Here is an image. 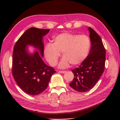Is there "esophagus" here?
<instances>
[{"instance_id": "obj_1", "label": "esophagus", "mask_w": 120, "mask_h": 120, "mask_svg": "<svg viewBox=\"0 0 120 120\" xmlns=\"http://www.w3.org/2000/svg\"><path fill=\"white\" fill-rule=\"evenodd\" d=\"M66 71H59V72L61 73H65Z\"/></svg>"}]
</instances>
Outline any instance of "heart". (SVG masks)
Here are the masks:
<instances>
[{
    "mask_svg": "<svg viewBox=\"0 0 120 120\" xmlns=\"http://www.w3.org/2000/svg\"><path fill=\"white\" fill-rule=\"evenodd\" d=\"M53 43L47 44L44 48V54L52 66L57 64L62 52V58L59 67L64 68L70 63L78 65L83 62L89 54L91 42L89 37L70 33H61L54 37Z\"/></svg>",
    "mask_w": 120,
    "mask_h": 120,
    "instance_id": "obj_1",
    "label": "heart"
}]
</instances>
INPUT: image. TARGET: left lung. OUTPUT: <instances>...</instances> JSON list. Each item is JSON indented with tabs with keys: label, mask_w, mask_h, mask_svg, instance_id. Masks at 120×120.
Here are the masks:
<instances>
[{
	"label": "left lung",
	"mask_w": 120,
	"mask_h": 120,
	"mask_svg": "<svg viewBox=\"0 0 120 120\" xmlns=\"http://www.w3.org/2000/svg\"><path fill=\"white\" fill-rule=\"evenodd\" d=\"M91 48L86 59L72 70L74 77L70 86L74 90L85 92L91 90L102 75L105 65V50L102 40L96 31L88 27Z\"/></svg>",
	"instance_id": "1"
}]
</instances>
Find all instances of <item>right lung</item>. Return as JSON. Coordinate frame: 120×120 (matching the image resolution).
Instances as JSON below:
<instances>
[{
  "instance_id": "right-lung-1",
  "label": "right lung",
  "mask_w": 120,
  "mask_h": 120,
  "mask_svg": "<svg viewBox=\"0 0 120 120\" xmlns=\"http://www.w3.org/2000/svg\"><path fill=\"white\" fill-rule=\"evenodd\" d=\"M50 30L33 27L20 36L14 48L12 73L17 85L30 95H38L48 86L50 79L56 72L43 61V37ZM29 45L37 50L33 53L28 50Z\"/></svg>"
}]
</instances>
